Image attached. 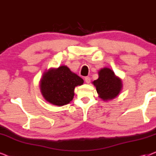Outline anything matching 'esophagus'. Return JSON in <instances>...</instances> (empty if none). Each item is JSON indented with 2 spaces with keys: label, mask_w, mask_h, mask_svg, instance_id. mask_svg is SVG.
<instances>
[{
  "label": "esophagus",
  "mask_w": 156,
  "mask_h": 156,
  "mask_svg": "<svg viewBox=\"0 0 156 156\" xmlns=\"http://www.w3.org/2000/svg\"><path fill=\"white\" fill-rule=\"evenodd\" d=\"M84 80H85V82L87 83V84H89V83H90L91 82V78L89 77V76H85Z\"/></svg>",
  "instance_id": "34e87169"
}]
</instances>
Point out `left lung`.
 Segmentation results:
<instances>
[{
  "mask_svg": "<svg viewBox=\"0 0 156 156\" xmlns=\"http://www.w3.org/2000/svg\"><path fill=\"white\" fill-rule=\"evenodd\" d=\"M99 97L104 101L113 99L119 95L122 83L114 72L108 68H103L99 72V78L93 82Z\"/></svg>",
  "mask_w": 156,
  "mask_h": 156,
  "instance_id": "obj_1",
  "label": "left lung"
}]
</instances>
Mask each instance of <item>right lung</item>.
I'll use <instances>...</instances> for the list:
<instances>
[{
    "label": "right lung",
    "mask_w": 156,
    "mask_h": 156,
    "mask_svg": "<svg viewBox=\"0 0 156 156\" xmlns=\"http://www.w3.org/2000/svg\"><path fill=\"white\" fill-rule=\"evenodd\" d=\"M84 80L70 71L67 66L51 69L44 73L40 80V89L44 99L57 106L69 104L74 98L75 87Z\"/></svg>",
    "instance_id": "add662e5"
}]
</instances>
